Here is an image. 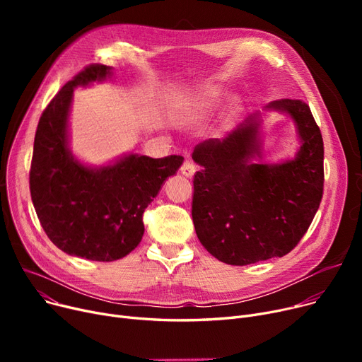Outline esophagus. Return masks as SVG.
Returning <instances> with one entry per match:
<instances>
[{"label": "esophagus", "mask_w": 362, "mask_h": 362, "mask_svg": "<svg viewBox=\"0 0 362 362\" xmlns=\"http://www.w3.org/2000/svg\"><path fill=\"white\" fill-rule=\"evenodd\" d=\"M180 171H182V175H183V176H186V177H192V176L195 175L197 167H195V164H194V163H191L189 160H186V161L182 164Z\"/></svg>", "instance_id": "34e87169"}]
</instances>
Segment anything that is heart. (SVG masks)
<instances>
[{
	"label": "heart",
	"mask_w": 362,
	"mask_h": 362,
	"mask_svg": "<svg viewBox=\"0 0 362 362\" xmlns=\"http://www.w3.org/2000/svg\"><path fill=\"white\" fill-rule=\"evenodd\" d=\"M223 92L217 88H206L199 92L195 98L187 101L182 108L180 114L185 117H199L204 116L206 111H210L214 105L220 103Z\"/></svg>",
	"instance_id": "heart-1"
}]
</instances>
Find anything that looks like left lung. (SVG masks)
Wrapping results in <instances>:
<instances>
[{"mask_svg":"<svg viewBox=\"0 0 362 362\" xmlns=\"http://www.w3.org/2000/svg\"><path fill=\"white\" fill-rule=\"evenodd\" d=\"M267 108L293 119L300 146L293 160L254 164L259 156L255 116L224 139H206L192 158V220L204 248L218 261L248 265L289 254L307 233L325 185V146L310 107L277 100Z\"/></svg>","mask_w":362,"mask_h":362,"instance_id":"8db88e82","label":"left lung"}]
</instances>
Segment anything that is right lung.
<instances>
[{"mask_svg": "<svg viewBox=\"0 0 362 362\" xmlns=\"http://www.w3.org/2000/svg\"><path fill=\"white\" fill-rule=\"evenodd\" d=\"M111 70L89 64L51 100L36 127L29 173L32 202L49 240L66 254L90 261H116L136 248L145 208L183 163L182 156L130 154L90 168L74 160L67 146L73 89L104 81Z\"/></svg>", "mask_w": 362, "mask_h": 362, "instance_id": "1", "label": "right lung"}]
</instances>
